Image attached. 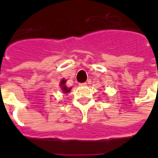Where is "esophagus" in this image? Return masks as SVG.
I'll list each match as a JSON object with an SVG mask.
<instances>
[{
	"instance_id": "esophagus-1",
	"label": "esophagus",
	"mask_w": 158,
	"mask_h": 158,
	"mask_svg": "<svg viewBox=\"0 0 158 158\" xmlns=\"http://www.w3.org/2000/svg\"><path fill=\"white\" fill-rule=\"evenodd\" d=\"M79 85H80V86H86L87 85V83H86V82H84V83H80Z\"/></svg>"
}]
</instances>
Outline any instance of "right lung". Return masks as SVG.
Returning a JSON list of instances; mask_svg holds the SVG:
<instances>
[{
    "label": "right lung",
    "instance_id": "right-lung-1",
    "mask_svg": "<svg viewBox=\"0 0 158 158\" xmlns=\"http://www.w3.org/2000/svg\"><path fill=\"white\" fill-rule=\"evenodd\" d=\"M65 82H66V81L62 79V81L60 82V85H61V89H62V92H63L64 93H68L70 92L71 89H68V88L65 86Z\"/></svg>",
    "mask_w": 158,
    "mask_h": 158
}]
</instances>
